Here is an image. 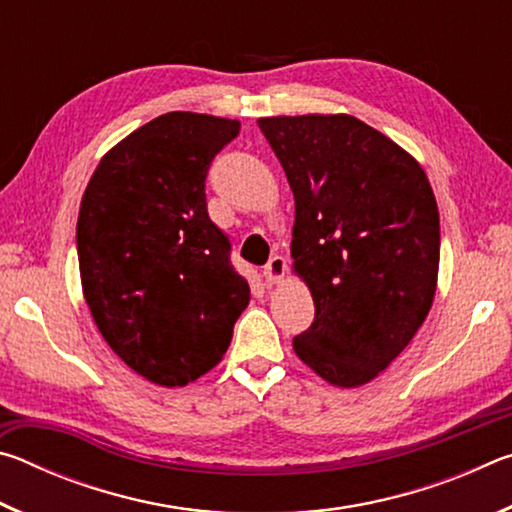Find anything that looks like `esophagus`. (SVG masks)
<instances>
[{
  "label": "esophagus",
  "instance_id": "34e87169",
  "mask_svg": "<svg viewBox=\"0 0 512 512\" xmlns=\"http://www.w3.org/2000/svg\"><path fill=\"white\" fill-rule=\"evenodd\" d=\"M284 275H287V259H284L282 255H275V257L268 259V264L264 266L266 284L282 282Z\"/></svg>",
  "mask_w": 512,
  "mask_h": 512
}]
</instances>
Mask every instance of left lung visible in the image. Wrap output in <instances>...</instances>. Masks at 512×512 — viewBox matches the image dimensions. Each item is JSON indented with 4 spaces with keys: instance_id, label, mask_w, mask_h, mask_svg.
I'll return each mask as SVG.
<instances>
[{
    "instance_id": "left-lung-1",
    "label": "left lung",
    "mask_w": 512,
    "mask_h": 512,
    "mask_svg": "<svg viewBox=\"0 0 512 512\" xmlns=\"http://www.w3.org/2000/svg\"><path fill=\"white\" fill-rule=\"evenodd\" d=\"M296 198L291 257L316 316L293 350L325 381L368 384L436 296L440 219L427 173L352 115L257 119Z\"/></svg>"
}]
</instances>
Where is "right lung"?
I'll return each mask as SVG.
<instances>
[{
	"instance_id": "add662e5",
	"label": "right lung",
	"mask_w": 512,
	"mask_h": 512,
	"mask_svg": "<svg viewBox=\"0 0 512 512\" xmlns=\"http://www.w3.org/2000/svg\"><path fill=\"white\" fill-rule=\"evenodd\" d=\"M237 119L167 112L103 155L76 248L83 296L112 352L160 386H185L228 350L250 287L207 214L214 155Z\"/></svg>"
}]
</instances>
